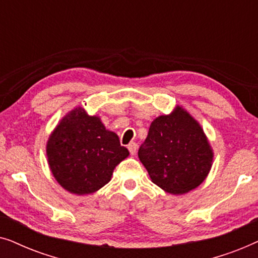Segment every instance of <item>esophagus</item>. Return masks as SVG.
<instances>
[{
  "label": "esophagus",
  "instance_id": "34e87169",
  "mask_svg": "<svg viewBox=\"0 0 258 258\" xmlns=\"http://www.w3.org/2000/svg\"><path fill=\"white\" fill-rule=\"evenodd\" d=\"M128 150L130 151V154L134 155L136 154V150H137V144L135 142H132L128 144Z\"/></svg>",
  "mask_w": 258,
  "mask_h": 258
}]
</instances>
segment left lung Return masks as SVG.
<instances>
[{
  "label": "left lung",
  "mask_w": 258,
  "mask_h": 258,
  "mask_svg": "<svg viewBox=\"0 0 258 258\" xmlns=\"http://www.w3.org/2000/svg\"><path fill=\"white\" fill-rule=\"evenodd\" d=\"M139 158L151 181L164 191L181 195L207 178L214 153L200 123L177 105L151 122Z\"/></svg>",
  "instance_id": "obj_1"
}]
</instances>
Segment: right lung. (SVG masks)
<instances>
[{
	"label": "right lung",
	"instance_id": "add662e5",
	"mask_svg": "<svg viewBox=\"0 0 258 258\" xmlns=\"http://www.w3.org/2000/svg\"><path fill=\"white\" fill-rule=\"evenodd\" d=\"M128 156L118 136L82 107L69 111L47 142L51 174L62 188L76 195L93 194L104 186L116 165Z\"/></svg>",
	"mask_w": 258,
	"mask_h": 258
}]
</instances>
